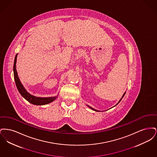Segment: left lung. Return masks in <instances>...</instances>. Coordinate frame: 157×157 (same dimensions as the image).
I'll use <instances>...</instances> for the list:
<instances>
[{"label":"left lung","instance_id":"1","mask_svg":"<svg viewBox=\"0 0 157 157\" xmlns=\"http://www.w3.org/2000/svg\"><path fill=\"white\" fill-rule=\"evenodd\" d=\"M125 93H126V92H125V93H124V95H122V98H121V99H120V101H119V102H118V103H117V105H118V104H119V103H120V101H121V100H122V98L124 97V95H125ZM116 105H115V106H116ZM87 106H88V107H89V108H90V109H92V110H94V111H97V112H99V111H98V110H96V109H94V108H91V107H90V106H88V105H87Z\"/></svg>","mask_w":157,"mask_h":157}]
</instances>
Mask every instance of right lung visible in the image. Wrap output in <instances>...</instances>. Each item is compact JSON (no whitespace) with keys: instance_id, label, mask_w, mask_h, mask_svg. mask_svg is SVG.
<instances>
[{"instance_id":"right-lung-1","label":"right lung","mask_w":157,"mask_h":157,"mask_svg":"<svg viewBox=\"0 0 157 157\" xmlns=\"http://www.w3.org/2000/svg\"><path fill=\"white\" fill-rule=\"evenodd\" d=\"M17 56V54H16L15 56L14 65H13L14 79H15V83H16L17 89L23 97L26 100H27L29 102L31 103L32 104L36 105H44L48 104L52 102L54 100H55V99L57 98V97L48 98L37 97L31 95L27 92V90H25L22 83L20 81V79L17 75V72L16 68Z\"/></svg>"}]
</instances>
